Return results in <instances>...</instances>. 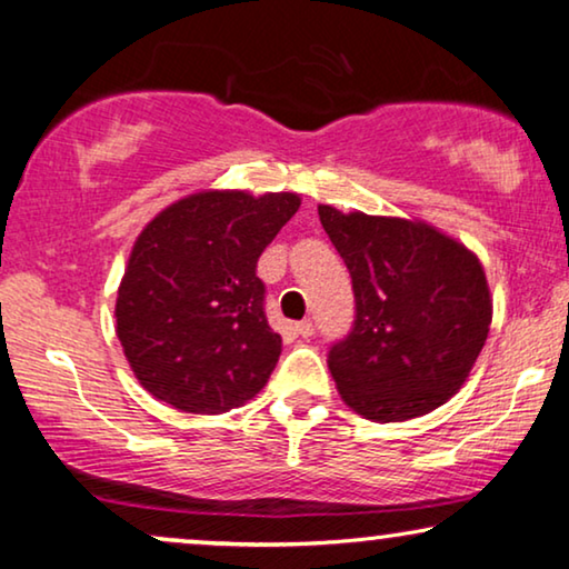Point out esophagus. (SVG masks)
<instances>
[{
	"label": "esophagus",
	"mask_w": 569,
	"mask_h": 569,
	"mask_svg": "<svg viewBox=\"0 0 569 569\" xmlns=\"http://www.w3.org/2000/svg\"><path fill=\"white\" fill-rule=\"evenodd\" d=\"M295 331H298L302 339H308V337H313V333H316V326H313V321H310V318H306V321H300L298 326H295Z\"/></svg>",
	"instance_id": "obj_1"
}]
</instances>
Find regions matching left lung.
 <instances>
[{
	"label": "left lung",
	"instance_id": "8db88e82",
	"mask_svg": "<svg viewBox=\"0 0 569 569\" xmlns=\"http://www.w3.org/2000/svg\"><path fill=\"white\" fill-rule=\"evenodd\" d=\"M318 214L355 292L352 329L326 360L341 399L376 422L438 409L469 378L492 323L479 259L425 222L326 204Z\"/></svg>",
	"mask_w": 569,
	"mask_h": 569
}]
</instances>
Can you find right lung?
I'll use <instances>...</instances> for the list:
<instances>
[{
	"label": "right lung",
	"instance_id": "obj_1",
	"mask_svg": "<svg viewBox=\"0 0 569 569\" xmlns=\"http://www.w3.org/2000/svg\"><path fill=\"white\" fill-rule=\"evenodd\" d=\"M298 193L204 191L137 238L116 300V333L147 391L191 415H222L267 386L282 337L267 321L263 253Z\"/></svg>",
	"mask_w": 569,
	"mask_h": 569
}]
</instances>
